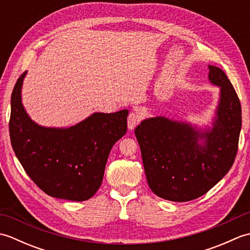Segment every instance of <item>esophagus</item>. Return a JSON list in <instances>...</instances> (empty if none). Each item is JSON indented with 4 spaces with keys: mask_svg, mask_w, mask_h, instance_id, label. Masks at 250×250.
Returning <instances> with one entry per match:
<instances>
[{
    "mask_svg": "<svg viewBox=\"0 0 250 250\" xmlns=\"http://www.w3.org/2000/svg\"><path fill=\"white\" fill-rule=\"evenodd\" d=\"M141 121V116L136 111H131L128 116V128L129 130H133Z\"/></svg>",
    "mask_w": 250,
    "mask_h": 250,
    "instance_id": "obj_1",
    "label": "esophagus"
}]
</instances>
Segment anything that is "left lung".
Listing matches in <instances>:
<instances>
[{
  "mask_svg": "<svg viewBox=\"0 0 250 250\" xmlns=\"http://www.w3.org/2000/svg\"><path fill=\"white\" fill-rule=\"evenodd\" d=\"M208 79L220 87L213 128L204 132L166 117L136 126L147 183L164 200L187 202L205 194L229 172L235 160L242 128V107L229 78L208 65ZM203 139L204 143L197 142Z\"/></svg>",
  "mask_w": 250,
  "mask_h": 250,
  "instance_id": "1",
  "label": "left lung"
}]
</instances>
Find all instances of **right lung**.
Listing matches in <instances>:
<instances>
[{
    "label": "right lung",
    "mask_w": 250,
    "mask_h": 250,
    "mask_svg": "<svg viewBox=\"0 0 250 250\" xmlns=\"http://www.w3.org/2000/svg\"><path fill=\"white\" fill-rule=\"evenodd\" d=\"M25 74L18 78L10 101L9 136L16 157L48 195L77 202L92 198L102 184L111 148L125 134L129 110L94 113L70 128L39 125L21 102Z\"/></svg>",
    "instance_id": "1"
}]
</instances>
